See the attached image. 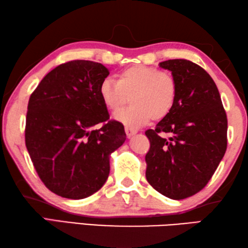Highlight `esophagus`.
I'll use <instances>...</instances> for the list:
<instances>
[{
  "mask_svg": "<svg viewBox=\"0 0 248 248\" xmlns=\"http://www.w3.org/2000/svg\"><path fill=\"white\" fill-rule=\"evenodd\" d=\"M124 130H125V134H127L128 138H131L132 136H134V134H136V133L138 132V130L133 129V128H131V127H128V125L124 128Z\"/></svg>",
  "mask_w": 248,
  "mask_h": 248,
  "instance_id": "34e87169",
  "label": "esophagus"
}]
</instances>
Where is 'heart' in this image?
Masks as SVG:
<instances>
[{"label": "heart", "instance_id": "b5f03b06", "mask_svg": "<svg viewBox=\"0 0 248 248\" xmlns=\"http://www.w3.org/2000/svg\"><path fill=\"white\" fill-rule=\"evenodd\" d=\"M130 95L132 105L114 118L129 127H139L170 114L177 97V83L173 75L153 66L134 65L120 72L117 82L105 78L99 85L100 98L111 111L123 107Z\"/></svg>", "mask_w": 248, "mask_h": 248}]
</instances>
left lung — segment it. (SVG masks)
<instances>
[{
  "label": "left lung",
  "mask_w": 248,
  "mask_h": 248,
  "mask_svg": "<svg viewBox=\"0 0 248 248\" xmlns=\"http://www.w3.org/2000/svg\"><path fill=\"white\" fill-rule=\"evenodd\" d=\"M159 66L177 83L173 109L145 136L149 184L167 198L180 200L199 192L211 179L228 145V118L215 81L189 60L174 59Z\"/></svg>",
  "instance_id": "obj_1"
}]
</instances>
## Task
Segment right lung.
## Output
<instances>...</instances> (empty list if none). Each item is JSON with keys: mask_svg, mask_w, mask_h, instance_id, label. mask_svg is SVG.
<instances>
[{"mask_svg": "<svg viewBox=\"0 0 248 248\" xmlns=\"http://www.w3.org/2000/svg\"><path fill=\"white\" fill-rule=\"evenodd\" d=\"M108 74L97 62H66L50 71L29 98V156L45 186L63 198L83 199L99 190L110 170L109 156L125 141L123 124L109 120L99 96Z\"/></svg>", "mask_w": 248, "mask_h": 248, "instance_id": "right-lung-1", "label": "right lung"}]
</instances>
